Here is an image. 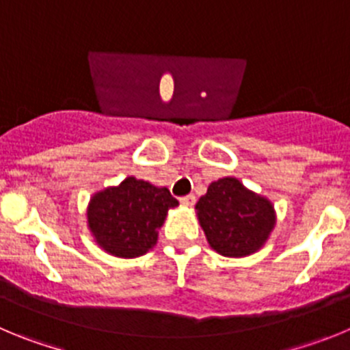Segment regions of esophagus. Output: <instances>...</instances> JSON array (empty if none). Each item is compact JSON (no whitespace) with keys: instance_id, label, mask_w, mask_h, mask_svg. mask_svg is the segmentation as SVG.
Wrapping results in <instances>:
<instances>
[{"instance_id":"esophagus-1","label":"esophagus","mask_w":350,"mask_h":350,"mask_svg":"<svg viewBox=\"0 0 350 350\" xmlns=\"http://www.w3.org/2000/svg\"><path fill=\"white\" fill-rule=\"evenodd\" d=\"M179 202H181L183 206L191 207L195 204V195H187V197H181L179 198Z\"/></svg>"}]
</instances>
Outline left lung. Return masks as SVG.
Wrapping results in <instances>:
<instances>
[{"label": "left lung", "mask_w": 350, "mask_h": 350, "mask_svg": "<svg viewBox=\"0 0 350 350\" xmlns=\"http://www.w3.org/2000/svg\"><path fill=\"white\" fill-rule=\"evenodd\" d=\"M195 214L211 247L226 258L258 253L277 223L269 198L232 176L211 183L207 193L195 204Z\"/></svg>", "instance_id": "left-lung-1"}]
</instances>
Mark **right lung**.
<instances>
[{
  "mask_svg": "<svg viewBox=\"0 0 350 350\" xmlns=\"http://www.w3.org/2000/svg\"><path fill=\"white\" fill-rule=\"evenodd\" d=\"M178 206L165 187L129 176L90 197L87 226L100 250L131 260L155 247L169 209Z\"/></svg>",
  "mask_w": 350,
  "mask_h": 350,
  "instance_id": "obj_1",
  "label": "right lung"
}]
</instances>
